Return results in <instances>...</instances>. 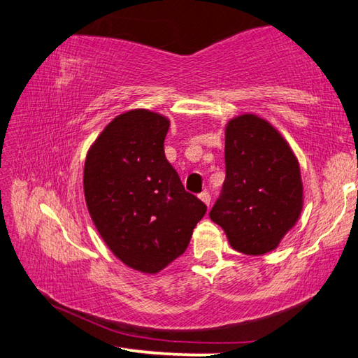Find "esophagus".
Returning a JSON list of instances; mask_svg holds the SVG:
<instances>
[{"mask_svg":"<svg viewBox=\"0 0 358 358\" xmlns=\"http://www.w3.org/2000/svg\"><path fill=\"white\" fill-rule=\"evenodd\" d=\"M199 197H201V201H202L205 205H210L211 197H210V194H208L207 191H203V192L199 194Z\"/></svg>","mask_w":358,"mask_h":358,"instance_id":"esophagus-1","label":"esophagus"}]
</instances>
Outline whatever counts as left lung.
Listing matches in <instances>:
<instances>
[{
    "label": "left lung",
    "mask_w": 358,
    "mask_h": 358,
    "mask_svg": "<svg viewBox=\"0 0 358 358\" xmlns=\"http://www.w3.org/2000/svg\"><path fill=\"white\" fill-rule=\"evenodd\" d=\"M226 180L210 211L229 243L250 256L273 251L303 207L300 166L268 121L245 113L226 126Z\"/></svg>",
    "instance_id": "left-lung-1"
}]
</instances>
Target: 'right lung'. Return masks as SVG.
Returning <instances> with one entry per match:
<instances>
[{"instance_id":"obj_1","label":"right lung","mask_w":358,"mask_h":358,"mask_svg":"<svg viewBox=\"0 0 358 358\" xmlns=\"http://www.w3.org/2000/svg\"><path fill=\"white\" fill-rule=\"evenodd\" d=\"M169 126L145 108L121 113L88 150L83 169L85 201L102 240L121 262L151 275L186 251L207 211L166 159Z\"/></svg>"}]
</instances>
